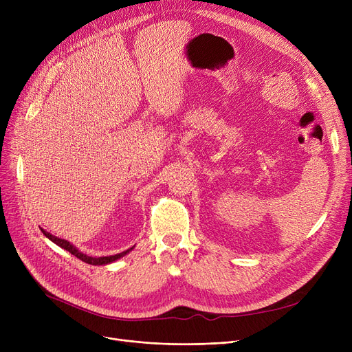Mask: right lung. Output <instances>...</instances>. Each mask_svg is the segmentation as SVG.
I'll list each match as a JSON object with an SVG mask.
<instances>
[{
	"mask_svg": "<svg viewBox=\"0 0 352 352\" xmlns=\"http://www.w3.org/2000/svg\"><path fill=\"white\" fill-rule=\"evenodd\" d=\"M41 231H43V234H44L48 239H51V241H52L54 244H57L58 247L67 250V251L71 252L72 255H76L77 258H80L81 261H84V263H87V264H91V265H105V264H111V263L117 261L118 258L126 255L129 251H131V250L134 248V247H133V248H129V250H126V251H124V252H120V254H116V255H109V256H89V255H87V254H82L80 250H77L71 243H68L67 239L55 236V235L47 232V231L43 230V228H41Z\"/></svg>",
	"mask_w": 352,
	"mask_h": 352,
	"instance_id": "right-lung-1",
	"label": "right lung"
}]
</instances>
